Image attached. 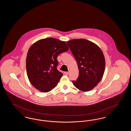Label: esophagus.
Masks as SVG:
<instances>
[{
    "label": "esophagus",
    "instance_id": "34e87169",
    "mask_svg": "<svg viewBox=\"0 0 131 131\" xmlns=\"http://www.w3.org/2000/svg\"><path fill=\"white\" fill-rule=\"evenodd\" d=\"M64 74L65 75H68L69 74V72H64Z\"/></svg>",
    "mask_w": 131,
    "mask_h": 131
}]
</instances>
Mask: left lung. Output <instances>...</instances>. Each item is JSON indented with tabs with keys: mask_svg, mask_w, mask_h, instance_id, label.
Listing matches in <instances>:
<instances>
[{
	"mask_svg": "<svg viewBox=\"0 0 131 131\" xmlns=\"http://www.w3.org/2000/svg\"><path fill=\"white\" fill-rule=\"evenodd\" d=\"M67 44L78 64L79 75L72 81L75 87L88 91L102 80L105 69L103 53L96 44L84 39H73Z\"/></svg>",
	"mask_w": 131,
	"mask_h": 131,
	"instance_id": "obj_1",
	"label": "left lung"
}]
</instances>
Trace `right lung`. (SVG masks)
<instances>
[{"instance_id": "add662e5", "label": "right lung", "mask_w": 131, "mask_h": 131, "mask_svg": "<svg viewBox=\"0 0 131 131\" xmlns=\"http://www.w3.org/2000/svg\"><path fill=\"white\" fill-rule=\"evenodd\" d=\"M69 50L65 42L48 38L33 44L26 59L27 76L31 84L43 92L56 86L63 74L57 67L58 56Z\"/></svg>"}]
</instances>
